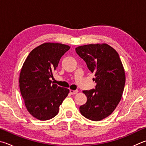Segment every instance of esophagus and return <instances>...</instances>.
<instances>
[{
	"instance_id": "34e87169",
	"label": "esophagus",
	"mask_w": 146,
	"mask_h": 146,
	"mask_svg": "<svg viewBox=\"0 0 146 146\" xmlns=\"http://www.w3.org/2000/svg\"><path fill=\"white\" fill-rule=\"evenodd\" d=\"M78 90H75V91H74V90H71V89L70 90V92L71 94H75L76 93H78Z\"/></svg>"
}]
</instances>
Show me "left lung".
Returning a JSON list of instances; mask_svg holds the SVG:
<instances>
[{
	"mask_svg": "<svg viewBox=\"0 0 146 146\" xmlns=\"http://www.w3.org/2000/svg\"><path fill=\"white\" fill-rule=\"evenodd\" d=\"M76 52L94 73L95 89L83 92L87 102L80 107L82 115L98 121L108 117L121 101L125 86V73L118 53L107 44L78 46Z\"/></svg>",
	"mask_w": 146,
	"mask_h": 146,
	"instance_id": "1",
	"label": "left lung"
}]
</instances>
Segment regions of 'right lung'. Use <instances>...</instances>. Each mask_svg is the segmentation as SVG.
<instances>
[{
	"label": "right lung",
	"mask_w": 146,
	"mask_h": 146,
	"mask_svg": "<svg viewBox=\"0 0 146 146\" xmlns=\"http://www.w3.org/2000/svg\"><path fill=\"white\" fill-rule=\"evenodd\" d=\"M70 48L60 43H43L32 50L23 63L19 78L21 94L28 112L39 120L54 117L70 92L51 80L60 58Z\"/></svg>",
	"instance_id": "1"
}]
</instances>
